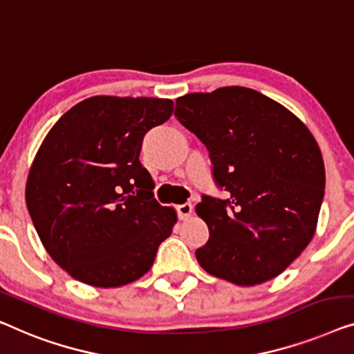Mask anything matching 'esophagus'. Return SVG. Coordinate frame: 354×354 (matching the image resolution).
I'll return each mask as SVG.
<instances>
[{
	"label": "esophagus",
	"mask_w": 354,
	"mask_h": 354,
	"mask_svg": "<svg viewBox=\"0 0 354 354\" xmlns=\"http://www.w3.org/2000/svg\"><path fill=\"white\" fill-rule=\"evenodd\" d=\"M192 210H194V207L191 202H184V203H181V205H176L179 220H187V218L192 215Z\"/></svg>",
	"instance_id": "esophagus-1"
}]
</instances>
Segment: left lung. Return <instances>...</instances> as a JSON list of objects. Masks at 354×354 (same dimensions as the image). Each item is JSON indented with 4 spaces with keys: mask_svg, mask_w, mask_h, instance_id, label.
<instances>
[{
    "mask_svg": "<svg viewBox=\"0 0 354 354\" xmlns=\"http://www.w3.org/2000/svg\"><path fill=\"white\" fill-rule=\"evenodd\" d=\"M175 117L205 144L215 183L231 196H203L196 207L210 231L198 265L237 286L279 276L315 236L324 198V162L310 129L243 86L178 97Z\"/></svg>",
    "mask_w": 354,
    "mask_h": 354,
    "instance_id": "1",
    "label": "left lung"
}]
</instances>
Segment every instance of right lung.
<instances>
[{"label":"right lung","mask_w":354,"mask_h":354,"mask_svg":"<svg viewBox=\"0 0 354 354\" xmlns=\"http://www.w3.org/2000/svg\"><path fill=\"white\" fill-rule=\"evenodd\" d=\"M173 101L93 96L56 122L30 168L26 201L44 248L94 287H120L151 270L176 212L162 207L139 162L149 129Z\"/></svg>","instance_id":"obj_1"}]
</instances>
